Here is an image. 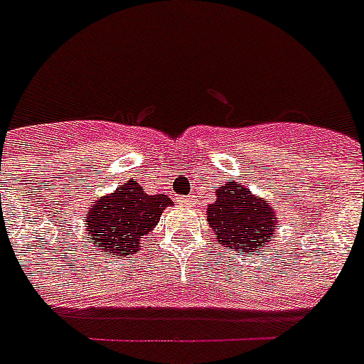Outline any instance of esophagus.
I'll return each instance as SVG.
<instances>
[{
	"instance_id": "1",
	"label": "esophagus",
	"mask_w": 364,
	"mask_h": 364,
	"mask_svg": "<svg viewBox=\"0 0 364 364\" xmlns=\"http://www.w3.org/2000/svg\"><path fill=\"white\" fill-rule=\"evenodd\" d=\"M194 196H188V198H179V202H183V204H193Z\"/></svg>"
}]
</instances>
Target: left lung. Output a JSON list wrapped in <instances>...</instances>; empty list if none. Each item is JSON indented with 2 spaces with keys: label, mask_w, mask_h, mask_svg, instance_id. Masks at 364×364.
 I'll return each mask as SVG.
<instances>
[{
  "label": "left lung",
  "mask_w": 364,
  "mask_h": 364,
  "mask_svg": "<svg viewBox=\"0 0 364 364\" xmlns=\"http://www.w3.org/2000/svg\"><path fill=\"white\" fill-rule=\"evenodd\" d=\"M205 215L217 242L243 255L266 247L276 234L277 217L270 202L232 181L217 188V198Z\"/></svg>",
  "instance_id": "1"
}]
</instances>
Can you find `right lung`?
I'll use <instances>...</instances> for the list:
<instances>
[{"label":"right lung","instance_id":"add662e5","mask_svg":"<svg viewBox=\"0 0 364 364\" xmlns=\"http://www.w3.org/2000/svg\"><path fill=\"white\" fill-rule=\"evenodd\" d=\"M171 204L166 194L149 196L141 185L130 179L115 193L92 202L85 225L100 253L124 257L141 247L143 236L156 227L162 211Z\"/></svg>","mask_w":364,"mask_h":364}]
</instances>
